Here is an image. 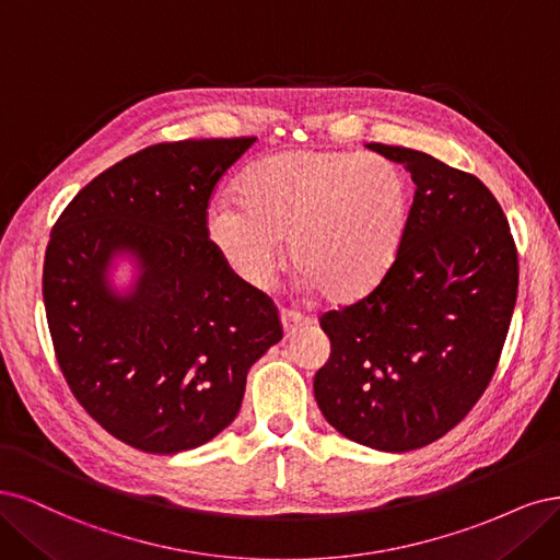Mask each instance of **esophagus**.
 <instances>
[{
  "label": "esophagus",
  "instance_id": "obj_1",
  "mask_svg": "<svg viewBox=\"0 0 560 560\" xmlns=\"http://www.w3.org/2000/svg\"><path fill=\"white\" fill-rule=\"evenodd\" d=\"M281 326H283V332L285 335H293L295 330L304 328V326H312V318L304 316L300 312H291V310H281Z\"/></svg>",
  "mask_w": 560,
  "mask_h": 560
}]
</instances>
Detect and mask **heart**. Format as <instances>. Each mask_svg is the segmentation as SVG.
Listing matches in <instances>:
<instances>
[{
	"instance_id": "obj_1",
	"label": "heart",
	"mask_w": 560,
	"mask_h": 560,
	"mask_svg": "<svg viewBox=\"0 0 560 560\" xmlns=\"http://www.w3.org/2000/svg\"><path fill=\"white\" fill-rule=\"evenodd\" d=\"M213 205L207 234L250 288L283 265V240L306 288L332 302L368 295L398 260L409 228V184L390 160L345 151H283L256 160Z\"/></svg>"
}]
</instances>
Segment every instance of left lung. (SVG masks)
<instances>
[{
    "mask_svg": "<svg viewBox=\"0 0 560 560\" xmlns=\"http://www.w3.org/2000/svg\"><path fill=\"white\" fill-rule=\"evenodd\" d=\"M411 174L398 260L374 291L320 316L330 358L314 376L326 421L370 448H421L491 384L518 291L510 223L477 176L428 153L368 143Z\"/></svg>",
    "mask_w": 560,
    "mask_h": 560,
    "instance_id": "left-lung-1",
    "label": "left lung"
}]
</instances>
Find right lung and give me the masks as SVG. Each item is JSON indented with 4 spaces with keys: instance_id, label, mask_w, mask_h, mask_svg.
Listing matches in <instances>:
<instances>
[{
    "instance_id": "1",
    "label": "right lung",
    "mask_w": 560,
    "mask_h": 560,
    "mask_svg": "<svg viewBox=\"0 0 560 560\" xmlns=\"http://www.w3.org/2000/svg\"><path fill=\"white\" fill-rule=\"evenodd\" d=\"M254 141L155 143L95 176L52 225L44 304L58 365L90 417L147 454L219 435L250 365L283 337L272 298L207 234L215 184ZM120 253L140 262L125 296L108 283Z\"/></svg>"
}]
</instances>
